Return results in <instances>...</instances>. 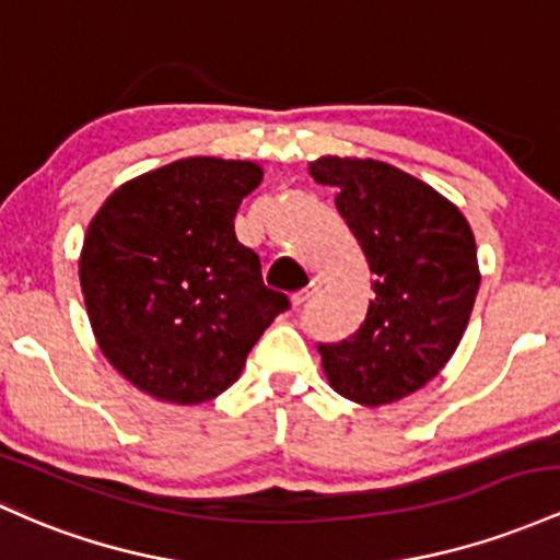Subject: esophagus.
<instances>
[{
    "mask_svg": "<svg viewBox=\"0 0 560 560\" xmlns=\"http://www.w3.org/2000/svg\"><path fill=\"white\" fill-rule=\"evenodd\" d=\"M317 291H319V278H312L310 285L301 288V291H296V293H293V296H291L293 306H301V304H304V301H310Z\"/></svg>",
    "mask_w": 560,
    "mask_h": 560,
    "instance_id": "obj_1",
    "label": "esophagus"
}]
</instances>
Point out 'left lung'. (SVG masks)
<instances>
[{"instance_id":"8db88e82","label":"left lung","mask_w":560,"mask_h":560,"mask_svg":"<svg viewBox=\"0 0 560 560\" xmlns=\"http://www.w3.org/2000/svg\"><path fill=\"white\" fill-rule=\"evenodd\" d=\"M310 174L336 187L375 275L360 330L317 347L325 378L357 405H392L436 378L466 332L481 282L474 232L455 203L392 163L323 155Z\"/></svg>"}]
</instances>
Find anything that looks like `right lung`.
<instances>
[{"label":"right lung","mask_w":560,"mask_h":560,"mask_svg":"<svg viewBox=\"0 0 560 560\" xmlns=\"http://www.w3.org/2000/svg\"><path fill=\"white\" fill-rule=\"evenodd\" d=\"M250 161L182 159L129 179L84 235L79 280L108 360L150 397L200 405L241 378L248 351L285 312L235 237Z\"/></svg>","instance_id":"right-lung-1"}]
</instances>
